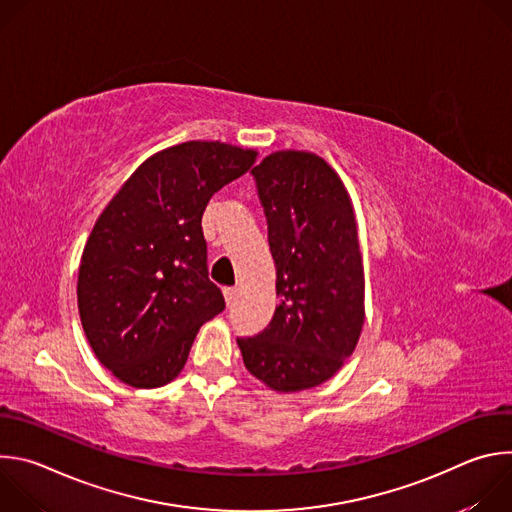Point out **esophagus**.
I'll return each mask as SVG.
<instances>
[{"label": "esophagus", "instance_id": "esophagus-1", "mask_svg": "<svg viewBox=\"0 0 512 512\" xmlns=\"http://www.w3.org/2000/svg\"><path fill=\"white\" fill-rule=\"evenodd\" d=\"M223 291H225V300H227V304L231 306V304L237 300V287H225Z\"/></svg>", "mask_w": 512, "mask_h": 512}]
</instances>
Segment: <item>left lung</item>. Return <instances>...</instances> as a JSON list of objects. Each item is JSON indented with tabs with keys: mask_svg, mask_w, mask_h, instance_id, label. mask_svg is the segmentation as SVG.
Here are the masks:
<instances>
[{
	"mask_svg": "<svg viewBox=\"0 0 512 512\" xmlns=\"http://www.w3.org/2000/svg\"><path fill=\"white\" fill-rule=\"evenodd\" d=\"M267 218L279 304L269 326L237 338L247 371L277 393L332 379L364 324V267L350 194L320 156L273 152L253 168Z\"/></svg>",
	"mask_w": 512,
	"mask_h": 512,
	"instance_id": "left-lung-1",
	"label": "left lung"
}]
</instances>
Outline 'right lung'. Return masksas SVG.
I'll return each instance as SVG.
<instances>
[{
    "mask_svg": "<svg viewBox=\"0 0 512 512\" xmlns=\"http://www.w3.org/2000/svg\"><path fill=\"white\" fill-rule=\"evenodd\" d=\"M255 160V150L223 141L172 145L145 160L97 218L79 267V314L95 356L121 383L174 381L200 326L225 310L208 279L202 212Z\"/></svg>",
    "mask_w": 512,
    "mask_h": 512,
    "instance_id": "add662e5",
    "label": "right lung"
}]
</instances>
